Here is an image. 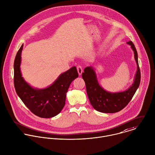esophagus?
Returning a JSON list of instances; mask_svg holds the SVG:
<instances>
[{
  "label": "esophagus",
  "instance_id": "34e87169",
  "mask_svg": "<svg viewBox=\"0 0 155 155\" xmlns=\"http://www.w3.org/2000/svg\"><path fill=\"white\" fill-rule=\"evenodd\" d=\"M77 70H78V72L79 74V75H81L82 73V72H83V68H82V66L80 65H78V67H77Z\"/></svg>",
  "mask_w": 155,
  "mask_h": 155
}]
</instances>
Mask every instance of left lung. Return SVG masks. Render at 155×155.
Returning <instances> with one entry per match:
<instances>
[{"label":"left lung","instance_id":"obj_1","mask_svg":"<svg viewBox=\"0 0 155 155\" xmlns=\"http://www.w3.org/2000/svg\"><path fill=\"white\" fill-rule=\"evenodd\" d=\"M134 52L137 70L132 85L126 91L111 93L106 91L98 82L96 73L93 67L85 68L82 76L86 85L87 93L91 104L97 111L103 113H115L123 109L129 103L139 87L141 73L136 48L130 41L127 42Z\"/></svg>","mask_w":155,"mask_h":155}]
</instances>
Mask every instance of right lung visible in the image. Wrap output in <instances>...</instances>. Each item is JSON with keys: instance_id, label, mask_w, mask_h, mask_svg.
<instances>
[{"instance_id": "right-lung-1", "label": "right lung", "mask_w": 155, "mask_h": 155, "mask_svg": "<svg viewBox=\"0 0 155 155\" xmlns=\"http://www.w3.org/2000/svg\"><path fill=\"white\" fill-rule=\"evenodd\" d=\"M23 45L17 53L14 63V83L15 91L35 115L41 118H52L58 115L65 103L66 93L70 85L78 77L75 66L61 74L55 81L43 89L33 88L22 77L20 71L21 54Z\"/></svg>"}]
</instances>
